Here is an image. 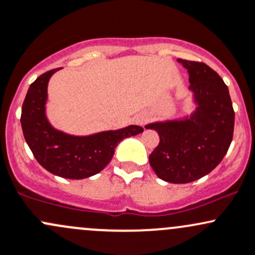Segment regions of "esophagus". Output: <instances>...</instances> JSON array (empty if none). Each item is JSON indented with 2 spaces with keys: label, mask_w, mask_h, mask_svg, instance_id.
Returning <instances> with one entry per match:
<instances>
[{
  "label": "esophagus",
  "mask_w": 255,
  "mask_h": 255,
  "mask_svg": "<svg viewBox=\"0 0 255 255\" xmlns=\"http://www.w3.org/2000/svg\"><path fill=\"white\" fill-rule=\"evenodd\" d=\"M148 121H149V116L146 114L139 115V116L135 119V122L140 126H144L146 122H148Z\"/></svg>",
  "instance_id": "esophagus-1"
}]
</instances>
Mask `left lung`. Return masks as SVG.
<instances>
[{"label": "left lung", "mask_w": 255, "mask_h": 255, "mask_svg": "<svg viewBox=\"0 0 255 255\" xmlns=\"http://www.w3.org/2000/svg\"><path fill=\"white\" fill-rule=\"evenodd\" d=\"M189 74L197 109L191 117L146 125L160 143L149 155L159 178L189 183L210 173L226 155L234 136L235 111L229 88L208 64L178 58Z\"/></svg>", "instance_id": "obj_1"}]
</instances>
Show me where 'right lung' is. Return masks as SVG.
Segmentation results:
<instances>
[{"label":"right lung","mask_w":255,"mask_h":255,"mask_svg":"<svg viewBox=\"0 0 255 255\" xmlns=\"http://www.w3.org/2000/svg\"><path fill=\"white\" fill-rule=\"evenodd\" d=\"M57 69L45 72L29 87L21 106V129L34 157L45 170L63 178H87L105 168L121 140L144 129L128 126L88 136L68 135L55 129L45 116V104L47 83Z\"/></svg>","instance_id":"obj_1"}]
</instances>
